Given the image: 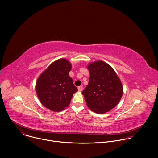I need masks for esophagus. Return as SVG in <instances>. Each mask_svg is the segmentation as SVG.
I'll list each match as a JSON object with an SVG mask.
<instances>
[{"mask_svg":"<svg viewBox=\"0 0 158 158\" xmlns=\"http://www.w3.org/2000/svg\"><path fill=\"white\" fill-rule=\"evenodd\" d=\"M78 90H79V91H82V90H83V87L82 86H79L78 87Z\"/></svg>","mask_w":158,"mask_h":158,"instance_id":"1","label":"esophagus"}]
</instances>
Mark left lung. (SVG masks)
Segmentation results:
<instances>
[{
  "label": "left lung",
  "instance_id": "8db88e82",
  "mask_svg": "<svg viewBox=\"0 0 158 158\" xmlns=\"http://www.w3.org/2000/svg\"><path fill=\"white\" fill-rule=\"evenodd\" d=\"M89 83L82 94L89 108L102 114L114 108L121 100L123 89L121 82L112 67L99 60L89 64Z\"/></svg>",
  "mask_w": 158,
  "mask_h": 158
}]
</instances>
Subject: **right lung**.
<instances>
[{"label": "right lung", "instance_id": "right-lung-1", "mask_svg": "<svg viewBox=\"0 0 158 158\" xmlns=\"http://www.w3.org/2000/svg\"><path fill=\"white\" fill-rule=\"evenodd\" d=\"M71 69V63L60 59L40 74L36 83V93L44 106L59 112L69 105L73 94L78 91L69 76Z\"/></svg>", "mask_w": 158, "mask_h": 158}]
</instances>
